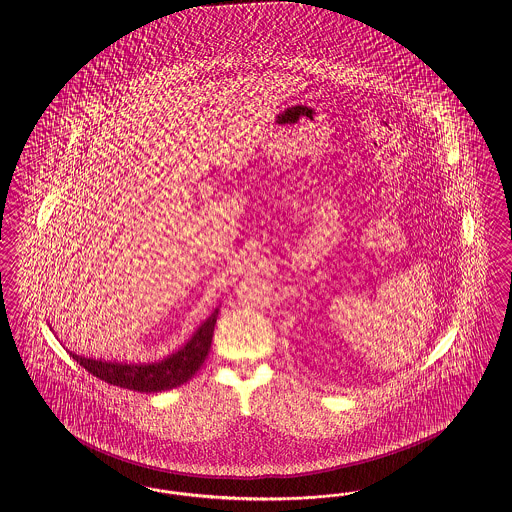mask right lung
Here are the masks:
<instances>
[{
	"instance_id": "obj_1",
	"label": "right lung",
	"mask_w": 512,
	"mask_h": 512,
	"mask_svg": "<svg viewBox=\"0 0 512 512\" xmlns=\"http://www.w3.org/2000/svg\"><path fill=\"white\" fill-rule=\"evenodd\" d=\"M217 313L214 311L201 328L193 334V338L186 345L169 358L154 362V364H120V362H103L93 358L73 355L78 364L92 373L97 379L114 385V387L129 388L135 392H163L187 383L208 357L214 326H216Z\"/></svg>"
}]
</instances>
